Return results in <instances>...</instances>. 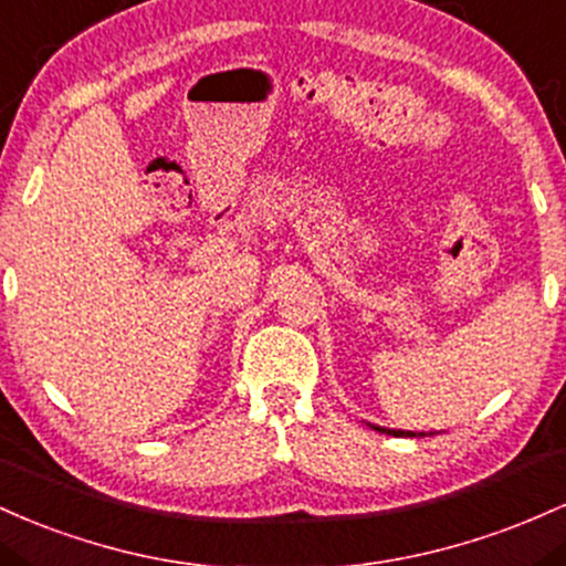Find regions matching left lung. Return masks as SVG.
Wrapping results in <instances>:
<instances>
[{
  "label": "left lung",
  "mask_w": 566,
  "mask_h": 566,
  "mask_svg": "<svg viewBox=\"0 0 566 566\" xmlns=\"http://www.w3.org/2000/svg\"><path fill=\"white\" fill-rule=\"evenodd\" d=\"M368 428L379 430V433H387V436H433V433H415V430H392V428H382V424H371V422H368Z\"/></svg>",
  "instance_id": "obj_1"
}]
</instances>
